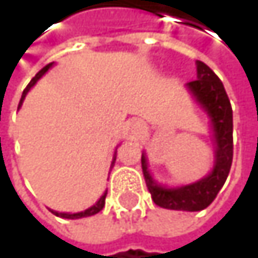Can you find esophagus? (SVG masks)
I'll use <instances>...</instances> for the list:
<instances>
[{
	"label": "esophagus",
	"instance_id": "esophagus-1",
	"mask_svg": "<svg viewBox=\"0 0 258 258\" xmlns=\"http://www.w3.org/2000/svg\"><path fill=\"white\" fill-rule=\"evenodd\" d=\"M143 128H145V125H143V122H142V121H136V122L131 125V130H133L134 133H139V131H142Z\"/></svg>",
	"mask_w": 258,
	"mask_h": 258
}]
</instances>
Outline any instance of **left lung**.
I'll use <instances>...</instances> for the list:
<instances>
[{"mask_svg": "<svg viewBox=\"0 0 258 258\" xmlns=\"http://www.w3.org/2000/svg\"><path fill=\"white\" fill-rule=\"evenodd\" d=\"M197 79L186 83V88L208 113L214 136V169L203 179L178 188L158 185L148 170L146 155L142 154V169L146 186L157 206L173 211L196 212L208 208L223 188L233 161V110L227 92L218 76L202 61L196 62Z\"/></svg>", "mask_w": 258, "mask_h": 258, "instance_id": "1", "label": "left lung"}]
</instances>
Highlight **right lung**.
I'll return each mask as SVG.
<instances>
[{"mask_svg":"<svg viewBox=\"0 0 258 258\" xmlns=\"http://www.w3.org/2000/svg\"><path fill=\"white\" fill-rule=\"evenodd\" d=\"M53 66V62H50V64H47L46 67H43L34 78L32 80L28 83V86H26L25 89H24V94H22V98H21V101H19V107L22 106V101H24V98H25V95L28 94V91L37 83V80L41 78L50 67ZM115 160H116V152H115V157H113V161H112V164L115 163ZM106 194H107V191L100 197V200L94 205V206H91V208H88L86 211H83V212H78V214H66V212H56V211H52V214L53 215H56V217H61V218H69V220H78V218H85V217H91V215H95V214H98L103 208H104V203H106Z\"/></svg>","mask_w":258,"mask_h":258,"instance_id":"1","label":"right lung"}]
</instances>
